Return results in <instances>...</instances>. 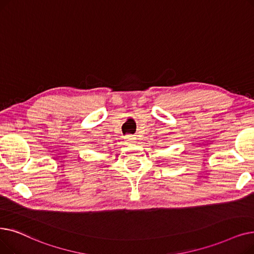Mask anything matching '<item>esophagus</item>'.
Here are the masks:
<instances>
[{
    "label": "esophagus",
    "mask_w": 254,
    "mask_h": 254,
    "mask_svg": "<svg viewBox=\"0 0 254 254\" xmlns=\"http://www.w3.org/2000/svg\"><path fill=\"white\" fill-rule=\"evenodd\" d=\"M125 139L128 143H134L135 140H136V137H135V135H127L125 137Z\"/></svg>",
    "instance_id": "1"
}]
</instances>
